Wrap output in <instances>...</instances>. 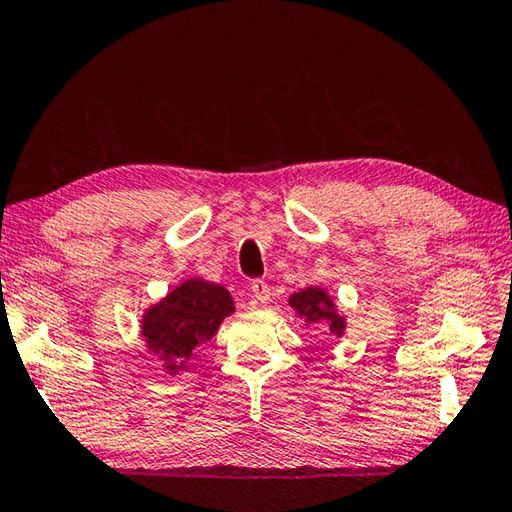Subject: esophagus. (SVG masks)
Returning a JSON list of instances; mask_svg holds the SVG:
<instances>
[{"instance_id": "obj_1", "label": "esophagus", "mask_w": 512, "mask_h": 512, "mask_svg": "<svg viewBox=\"0 0 512 512\" xmlns=\"http://www.w3.org/2000/svg\"><path fill=\"white\" fill-rule=\"evenodd\" d=\"M249 289H252L256 303H269V298H272V289H269V285L265 281H260V278L258 281H254Z\"/></svg>"}]
</instances>
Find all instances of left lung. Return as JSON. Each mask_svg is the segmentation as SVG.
<instances>
[{"instance_id": "left-lung-1", "label": "left lung", "mask_w": 512, "mask_h": 512, "mask_svg": "<svg viewBox=\"0 0 512 512\" xmlns=\"http://www.w3.org/2000/svg\"><path fill=\"white\" fill-rule=\"evenodd\" d=\"M289 305L294 307L298 316H303L307 323H318L325 321L330 325V332L341 334L343 332V318L334 312V303L332 298L327 296L323 289L318 287H307L303 292H296L292 298H289Z\"/></svg>"}]
</instances>
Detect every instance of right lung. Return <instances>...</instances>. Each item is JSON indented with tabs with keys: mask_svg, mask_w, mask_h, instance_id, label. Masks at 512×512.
Segmentation results:
<instances>
[{
	"mask_svg": "<svg viewBox=\"0 0 512 512\" xmlns=\"http://www.w3.org/2000/svg\"><path fill=\"white\" fill-rule=\"evenodd\" d=\"M234 312V301L223 285L200 278L180 287L144 314L142 334L149 350L156 352L165 368L178 372L196 350L218 332L223 318Z\"/></svg>",
	"mask_w": 512,
	"mask_h": 512,
	"instance_id": "obj_1",
	"label": "right lung"
}]
</instances>
